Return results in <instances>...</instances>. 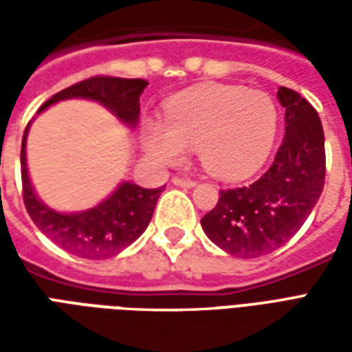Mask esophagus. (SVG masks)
<instances>
[{
    "label": "esophagus",
    "mask_w": 352,
    "mask_h": 352,
    "mask_svg": "<svg viewBox=\"0 0 352 352\" xmlns=\"http://www.w3.org/2000/svg\"><path fill=\"white\" fill-rule=\"evenodd\" d=\"M171 183L175 184V186H183V188H194V186H196V181H192V179H183V177H173Z\"/></svg>",
    "instance_id": "obj_1"
}]
</instances>
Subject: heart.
<instances>
[{"label":"heart","instance_id":"heart-1","mask_svg":"<svg viewBox=\"0 0 352 352\" xmlns=\"http://www.w3.org/2000/svg\"><path fill=\"white\" fill-rule=\"evenodd\" d=\"M272 96L234 85H206L169 101L164 120L141 128V145L160 166H177L198 146L201 166L222 181H243L267 160L277 138Z\"/></svg>","mask_w":352,"mask_h":352}]
</instances>
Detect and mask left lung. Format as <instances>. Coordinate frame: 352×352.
Listing matches in <instances>:
<instances>
[{
  "mask_svg": "<svg viewBox=\"0 0 352 352\" xmlns=\"http://www.w3.org/2000/svg\"><path fill=\"white\" fill-rule=\"evenodd\" d=\"M285 139L272 168L243 188L221 190L219 204L201 219L206 236L239 258L277 251L302 228L324 188V131L309 101L279 87Z\"/></svg>",
  "mask_w": 352,
  "mask_h": 352,
  "instance_id": "left-lung-1",
  "label": "left lung"
}]
</instances>
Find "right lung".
<instances>
[{
    "label": "right lung",
    "instance_id": "right-lung-1",
    "mask_svg": "<svg viewBox=\"0 0 352 352\" xmlns=\"http://www.w3.org/2000/svg\"><path fill=\"white\" fill-rule=\"evenodd\" d=\"M146 87L148 82L143 79L94 77L54 94L43 103L39 113L64 100L96 101L115 115L116 120H120L126 128L133 130L139 122V98ZM30 124L22 138L20 169L24 206L35 226L64 251L88 260L115 256L141 237L153 219L154 207L164 188H141L139 184L122 181L98 206L75 213L58 211L37 196L30 179L26 160Z\"/></svg>",
    "mask_w": 352,
    "mask_h": 352
}]
</instances>
